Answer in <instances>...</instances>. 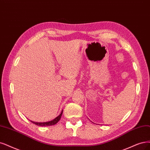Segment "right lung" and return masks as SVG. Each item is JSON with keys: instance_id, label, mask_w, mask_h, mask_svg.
I'll return each instance as SVG.
<instances>
[{"instance_id": "obj_1", "label": "right lung", "mask_w": 150, "mask_h": 150, "mask_svg": "<svg viewBox=\"0 0 150 150\" xmlns=\"http://www.w3.org/2000/svg\"><path fill=\"white\" fill-rule=\"evenodd\" d=\"M62 112L63 110L62 111V112L60 113V114L57 116L56 118H55L54 120H51V121H49V122H33V121H31L33 124H36L37 125H40V126H49V125H53L56 124L60 120L61 116H62Z\"/></svg>"}]
</instances>
